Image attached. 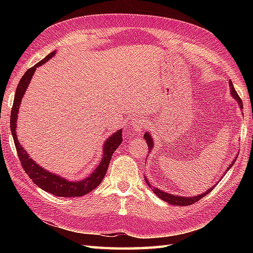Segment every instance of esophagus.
Masks as SVG:
<instances>
[{
	"label": "esophagus",
	"instance_id": "esophagus-1",
	"mask_svg": "<svg viewBox=\"0 0 253 253\" xmlns=\"http://www.w3.org/2000/svg\"><path fill=\"white\" fill-rule=\"evenodd\" d=\"M132 127L135 131H141L142 129H144V128L147 127V122H146V120H143L142 117H136L135 120H133Z\"/></svg>",
	"mask_w": 253,
	"mask_h": 253
}]
</instances>
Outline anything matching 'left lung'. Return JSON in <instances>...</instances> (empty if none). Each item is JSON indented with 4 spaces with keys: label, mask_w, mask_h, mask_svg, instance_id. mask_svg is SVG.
<instances>
[{
    "label": "left lung",
    "mask_w": 253,
    "mask_h": 253,
    "mask_svg": "<svg viewBox=\"0 0 253 253\" xmlns=\"http://www.w3.org/2000/svg\"><path fill=\"white\" fill-rule=\"evenodd\" d=\"M229 85H230V93H232V95L234 96V98L238 101V104L240 105V109H244V107H243V101H241V99H240V96L238 95V93L236 92V90H235V88H234L232 80H229ZM143 137H144V139H146V141H147V146L149 147L148 152H150V150H151V149L153 148V140H152V138H151V136L149 135V132H146V133H144ZM235 161H236V159L234 160V162H235ZM234 162H233L232 164H230V166H229V168L227 169V170H228L230 168H232L233 164H234ZM227 170H226V171H227ZM146 181H147L148 186H149L150 188H151V190H152V191L155 193V195H157L160 199H162L163 201H165V202H169V204H173V206H181V207L190 206V204L196 203L197 201L200 200V199H202L203 197H206L207 195H209V193L212 191L213 188L215 187V186L211 187V188H210V189H208L206 192L202 193V195H199V196H197V197L187 198V197L173 196V195H170V193H166V192H164V191H162V190L158 189V188H153L151 185L149 184L147 179H146Z\"/></svg>",
    "instance_id": "obj_1"
}]
</instances>
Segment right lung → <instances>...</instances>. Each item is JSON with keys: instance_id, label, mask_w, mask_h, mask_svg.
Here are the masks:
<instances>
[{"instance_id": "add662e5", "label": "right lung", "mask_w": 253, "mask_h": 253, "mask_svg": "<svg viewBox=\"0 0 253 253\" xmlns=\"http://www.w3.org/2000/svg\"><path fill=\"white\" fill-rule=\"evenodd\" d=\"M54 54L55 51L51 52L49 55H46L43 58V60L36 64L35 66L30 67L28 71L24 74V76L21 77L17 88H16L14 103L12 107V112H10V130H12V136L15 142L16 151H17L18 158L20 160V164L23 165L25 173L29 176V178L34 181L38 187H40L42 190L50 192L52 195L57 197H82L95 189V188L101 184V181L103 180L107 168H109L111 158L113 157V153H114L118 146L123 142L122 130L116 131L114 135H112L109 139H106L103 147V159H102L100 162V165L94 169L93 173L89 177L79 181H69L65 178H63V177L52 174L50 171L45 170L43 168H41V166L38 165L35 161H32V159H30L28 153H27L26 150L20 146L17 140V137H16V122H17L19 105L21 99H23V96L25 94V91L27 87H28L32 76H34L36 68L42 65V64H44L46 61H49L51 57L54 56Z\"/></svg>"}]
</instances>
